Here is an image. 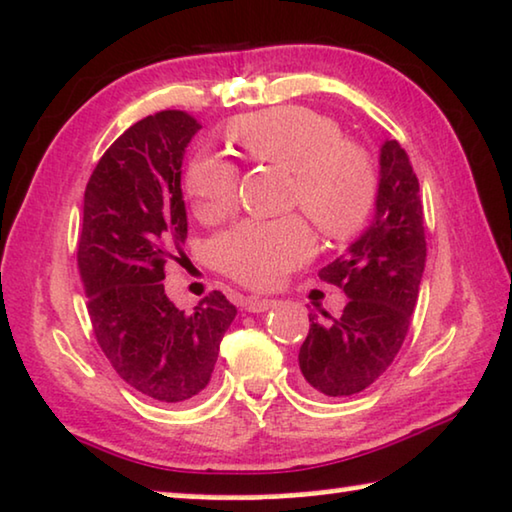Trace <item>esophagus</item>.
Wrapping results in <instances>:
<instances>
[{"label":"esophagus","mask_w":512,"mask_h":512,"mask_svg":"<svg viewBox=\"0 0 512 512\" xmlns=\"http://www.w3.org/2000/svg\"><path fill=\"white\" fill-rule=\"evenodd\" d=\"M276 305H278L276 299H257V296H248V299H243V310L248 312H266L276 308Z\"/></svg>","instance_id":"obj_1"}]
</instances>
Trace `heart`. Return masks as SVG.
Segmentation results:
<instances>
[{"instance_id": "heart-1", "label": "heart", "mask_w": 512, "mask_h": 512, "mask_svg": "<svg viewBox=\"0 0 512 512\" xmlns=\"http://www.w3.org/2000/svg\"><path fill=\"white\" fill-rule=\"evenodd\" d=\"M227 140L253 163L292 172L289 204L299 207L331 241H352L377 209L379 172L368 149L345 140L338 121L287 105L243 114L227 126ZM186 193L200 218L230 213L239 197V167L200 154L186 170ZM312 255V232L301 216L246 220L216 236L211 257L218 271L255 289L278 282Z\"/></svg>"}]
</instances>
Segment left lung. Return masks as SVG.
<instances>
[{"mask_svg":"<svg viewBox=\"0 0 512 512\" xmlns=\"http://www.w3.org/2000/svg\"><path fill=\"white\" fill-rule=\"evenodd\" d=\"M379 165L375 220L345 255L319 271L349 301L340 317L324 312L329 322L310 315L299 352L305 384L329 398L361 393L391 368L409 333L425 269L421 188L398 140L384 142Z\"/></svg>","mask_w":512,"mask_h":512,"instance_id":"1","label":"left lung"}]
</instances>
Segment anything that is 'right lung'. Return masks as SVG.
I'll use <instances>...</instances> for the list:
<instances>
[{
  "label": "right lung",
  "instance_id": "right-lung-1",
  "mask_svg": "<svg viewBox=\"0 0 512 512\" xmlns=\"http://www.w3.org/2000/svg\"><path fill=\"white\" fill-rule=\"evenodd\" d=\"M202 124L183 110L137 121L110 144L85 188L78 271L98 347L117 375L156 402H190L207 388L236 308L220 292L179 310L165 264L188 236L183 151Z\"/></svg>",
  "mask_w": 512,
  "mask_h": 512
}]
</instances>
